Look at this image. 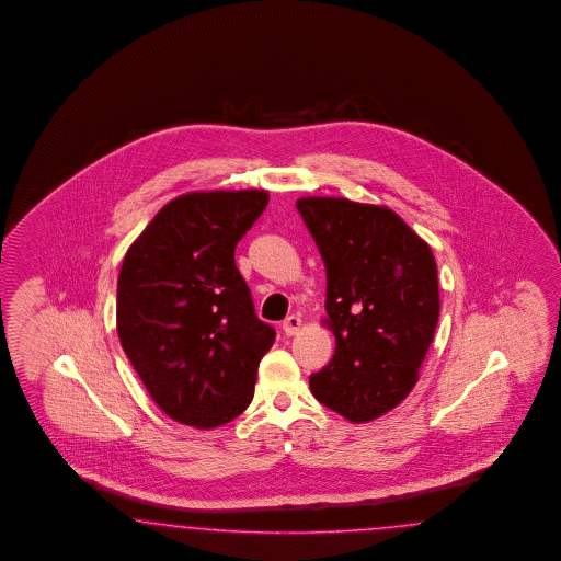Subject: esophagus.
<instances>
[{
	"label": "esophagus",
	"mask_w": 561,
	"mask_h": 561,
	"mask_svg": "<svg viewBox=\"0 0 561 561\" xmlns=\"http://www.w3.org/2000/svg\"><path fill=\"white\" fill-rule=\"evenodd\" d=\"M300 327H302V319H300L298 314H289L288 319L284 321V331H286V335H296V333L300 331Z\"/></svg>",
	"instance_id": "obj_1"
}]
</instances>
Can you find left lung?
I'll return each instance as SVG.
<instances>
[{"label": "left lung", "mask_w": 561, "mask_h": 561, "mask_svg": "<svg viewBox=\"0 0 561 561\" xmlns=\"http://www.w3.org/2000/svg\"><path fill=\"white\" fill-rule=\"evenodd\" d=\"M296 207L323 256V324L335 335L310 391L347 422H373L420 380L440 314L436 259L387 205L300 197Z\"/></svg>", "instance_id": "left-lung-1"}]
</instances>
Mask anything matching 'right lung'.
<instances>
[{"mask_svg":"<svg viewBox=\"0 0 561 561\" xmlns=\"http://www.w3.org/2000/svg\"><path fill=\"white\" fill-rule=\"evenodd\" d=\"M270 204L265 188L191 191L164 205L127 249L117 333L153 403L211 430L251 405L275 331L255 314L234 263Z\"/></svg>","mask_w":561,"mask_h":561,"instance_id":"add662e5","label":"right lung"}]
</instances>
